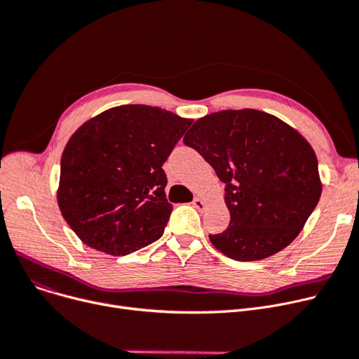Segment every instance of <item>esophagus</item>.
I'll return each mask as SVG.
<instances>
[{
  "label": "esophagus",
  "instance_id": "obj_1",
  "mask_svg": "<svg viewBox=\"0 0 359 359\" xmlns=\"http://www.w3.org/2000/svg\"><path fill=\"white\" fill-rule=\"evenodd\" d=\"M193 205L198 210V212H203V210H205V203H204L203 198H200V197H196V198L193 200Z\"/></svg>",
  "mask_w": 359,
  "mask_h": 359
}]
</instances>
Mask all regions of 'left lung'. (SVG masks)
<instances>
[{"label": "left lung", "instance_id": "8db88e82", "mask_svg": "<svg viewBox=\"0 0 359 359\" xmlns=\"http://www.w3.org/2000/svg\"><path fill=\"white\" fill-rule=\"evenodd\" d=\"M226 184L230 223L210 241L235 261H259L299 236L322 182L310 143L278 117L223 110L198 118L184 137Z\"/></svg>", "mask_w": 359, "mask_h": 359}]
</instances>
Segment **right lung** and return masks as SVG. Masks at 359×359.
<instances>
[{"label": "right lung", "mask_w": 359, "mask_h": 359, "mask_svg": "<svg viewBox=\"0 0 359 359\" xmlns=\"http://www.w3.org/2000/svg\"><path fill=\"white\" fill-rule=\"evenodd\" d=\"M191 123L129 104L102 111L71 136L60 159L57 204L83 243L120 257L163 235L172 204L165 198L162 163Z\"/></svg>", "instance_id": "obj_1"}]
</instances>
